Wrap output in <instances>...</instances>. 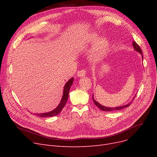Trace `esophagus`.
Segmentation results:
<instances>
[{
	"mask_svg": "<svg viewBox=\"0 0 157 157\" xmlns=\"http://www.w3.org/2000/svg\"><path fill=\"white\" fill-rule=\"evenodd\" d=\"M86 71L85 69H82V70L78 71V76L79 78L84 77L86 75Z\"/></svg>",
	"mask_w": 157,
	"mask_h": 157,
	"instance_id": "obj_1",
	"label": "esophagus"
}]
</instances>
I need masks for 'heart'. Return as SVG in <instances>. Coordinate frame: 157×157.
Here are the masks:
<instances>
[{
  "mask_svg": "<svg viewBox=\"0 0 157 157\" xmlns=\"http://www.w3.org/2000/svg\"><path fill=\"white\" fill-rule=\"evenodd\" d=\"M98 36L95 34H90L85 39V44L86 46L95 44L90 53V60L94 63L101 61L109 50L108 41L104 39H100L98 40Z\"/></svg>",
  "mask_w": 157,
  "mask_h": 157,
  "instance_id": "obj_1",
  "label": "heart"
}]
</instances>
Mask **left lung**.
Segmentation results:
<instances>
[{
    "label": "left lung",
    "instance_id": "obj_1",
    "mask_svg": "<svg viewBox=\"0 0 157 157\" xmlns=\"http://www.w3.org/2000/svg\"><path fill=\"white\" fill-rule=\"evenodd\" d=\"M132 45H133V46H134V48L135 50H136V52H139V53L141 54V55H142V59H143V53H142L141 48L139 47V46L135 42V41H133ZM92 99H93V101H94V104L98 107V108H99L101 110L104 111H117V110H120V109H123V108H127V107H128V106L130 105V103H128V104H126V105H121V106L115 107V108H108V107L104 106V105H101V104L97 102L95 100V98H94V95H93V97H92Z\"/></svg>",
    "mask_w": 157,
    "mask_h": 157
}]
</instances>
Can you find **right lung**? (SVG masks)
<instances>
[{"label":"right lung","mask_w":157,"mask_h":157,"mask_svg":"<svg viewBox=\"0 0 157 157\" xmlns=\"http://www.w3.org/2000/svg\"><path fill=\"white\" fill-rule=\"evenodd\" d=\"M73 80H74V78H72L71 79H70L66 84L64 86V88H63V96L61 99V101L59 104V105H58L56 108L48 113H41V114H34L37 116H39V117H42V118H46V117H54L56 116V115L59 114L60 111L62 110V109L63 108V107L65 106L66 102H67V101L68 99V97H69V92L70 90V88L72 86V83H73Z\"/></svg>","instance_id":"right-lung-1"}]
</instances>
